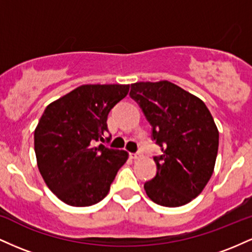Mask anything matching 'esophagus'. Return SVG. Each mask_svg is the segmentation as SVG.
<instances>
[{
	"mask_svg": "<svg viewBox=\"0 0 252 252\" xmlns=\"http://www.w3.org/2000/svg\"><path fill=\"white\" fill-rule=\"evenodd\" d=\"M129 156L130 158H132V160H136V158H140V154H137V153H130Z\"/></svg>",
	"mask_w": 252,
	"mask_h": 252,
	"instance_id": "obj_1",
	"label": "esophagus"
}]
</instances>
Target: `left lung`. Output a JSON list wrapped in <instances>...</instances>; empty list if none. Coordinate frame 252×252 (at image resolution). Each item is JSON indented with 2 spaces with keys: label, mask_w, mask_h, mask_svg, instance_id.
Returning a JSON list of instances; mask_svg holds the SVG:
<instances>
[{
  "label": "left lung",
  "mask_w": 252,
  "mask_h": 252,
  "mask_svg": "<svg viewBox=\"0 0 252 252\" xmlns=\"http://www.w3.org/2000/svg\"><path fill=\"white\" fill-rule=\"evenodd\" d=\"M130 96L140 104L162 149L154 156L158 172L144 184L150 200L166 207L189 204L213 174L219 131L200 98L168 82L131 84Z\"/></svg>",
  "instance_id": "left-lung-1"
}]
</instances>
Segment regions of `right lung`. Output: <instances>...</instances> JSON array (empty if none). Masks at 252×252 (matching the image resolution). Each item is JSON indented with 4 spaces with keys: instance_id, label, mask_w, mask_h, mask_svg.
<instances>
[{
    "instance_id": "obj_1",
    "label": "right lung",
    "mask_w": 252,
    "mask_h": 252,
    "mask_svg": "<svg viewBox=\"0 0 252 252\" xmlns=\"http://www.w3.org/2000/svg\"><path fill=\"white\" fill-rule=\"evenodd\" d=\"M129 88V84H85L43 111L34 130L37 168L48 189L65 204L85 207L103 200L128 160L126 150L97 142L105 141L110 110Z\"/></svg>"
}]
</instances>
